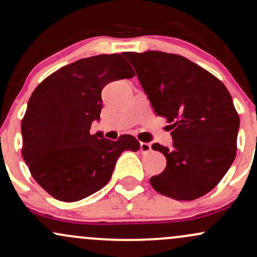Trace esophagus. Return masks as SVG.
I'll return each instance as SVG.
<instances>
[{"instance_id":"34e87169","label":"esophagus","mask_w":257,"mask_h":257,"mask_svg":"<svg viewBox=\"0 0 257 257\" xmlns=\"http://www.w3.org/2000/svg\"><path fill=\"white\" fill-rule=\"evenodd\" d=\"M140 151L143 153H147L151 151V145L147 143H140Z\"/></svg>"}]
</instances>
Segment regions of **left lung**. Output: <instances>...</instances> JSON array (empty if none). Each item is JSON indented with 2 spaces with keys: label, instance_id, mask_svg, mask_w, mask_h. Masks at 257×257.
Here are the masks:
<instances>
[{
  "label": "left lung",
  "instance_id": "8db88e82",
  "mask_svg": "<svg viewBox=\"0 0 257 257\" xmlns=\"http://www.w3.org/2000/svg\"><path fill=\"white\" fill-rule=\"evenodd\" d=\"M157 116L170 123L173 146L153 144L167 167L150 179L158 193L178 200L204 196L232 166L239 116L227 88L181 55L147 51L124 53Z\"/></svg>",
  "mask_w": 257,
  "mask_h": 257
}]
</instances>
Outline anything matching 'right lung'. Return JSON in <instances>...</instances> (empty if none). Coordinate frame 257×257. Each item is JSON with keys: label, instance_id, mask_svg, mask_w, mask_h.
<instances>
[{"label": "right lung", "instance_id": "right-lung-1", "mask_svg": "<svg viewBox=\"0 0 257 257\" xmlns=\"http://www.w3.org/2000/svg\"><path fill=\"white\" fill-rule=\"evenodd\" d=\"M134 76L120 54H100L61 67L34 90L22 122V153L52 197L77 202L95 193L111 179L120 153L140 149L132 135L111 141L89 132L100 119L102 88Z\"/></svg>", "mask_w": 257, "mask_h": 257}]
</instances>
